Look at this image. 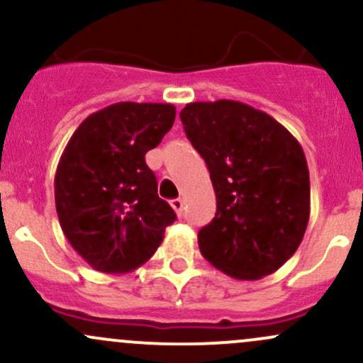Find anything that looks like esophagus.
Returning a JSON list of instances; mask_svg holds the SVG:
<instances>
[{
    "instance_id": "esophagus-1",
    "label": "esophagus",
    "mask_w": 363,
    "mask_h": 363,
    "mask_svg": "<svg viewBox=\"0 0 363 363\" xmlns=\"http://www.w3.org/2000/svg\"><path fill=\"white\" fill-rule=\"evenodd\" d=\"M170 206H172L179 217H182V213H184V200H181V198H175V200L170 201Z\"/></svg>"
}]
</instances>
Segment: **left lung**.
Returning <instances> with one entry per match:
<instances>
[{"mask_svg":"<svg viewBox=\"0 0 363 363\" xmlns=\"http://www.w3.org/2000/svg\"><path fill=\"white\" fill-rule=\"evenodd\" d=\"M184 133L208 167L217 213L200 252L227 276L257 281L300 246L310 217V175L294 136L265 111L233 99L189 103Z\"/></svg>","mask_w":363,"mask_h":363,"instance_id":"8db88e82","label":"left lung"}]
</instances>
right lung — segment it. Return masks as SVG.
Wrapping results in <instances>:
<instances>
[{
  "mask_svg": "<svg viewBox=\"0 0 363 363\" xmlns=\"http://www.w3.org/2000/svg\"><path fill=\"white\" fill-rule=\"evenodd\" d=\"M174 121L169 103H113L91 113L63 150L55 175L60 225L72 248L99 272L141 267L175 220L145 160Z\"/></svg>",
  "mask_w": 363,
  "mask_h": 363,
  "instance_id": "1",
  "label": "right lung"
}]
</instances>
